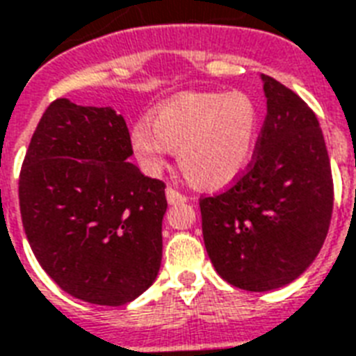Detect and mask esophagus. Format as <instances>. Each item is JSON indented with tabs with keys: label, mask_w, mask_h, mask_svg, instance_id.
<instances>
[{
	"label": "esophagus",
	"mask_w": 356,
	"mask_h": 356,
	"mask_svg": "<svg viewBox=\"0 0 356 356\" xmlns=\"http://www.w3.org/2000/svg\"><path fill=\"white\" fill-rule=\"evenodd\" d=\"M166 200L172 203V205H175V203H184L186 200H188V197L184 196V194H181L179 190L172 188V186H168V188H166Z\"/></svg>",
	"instance_id": "34e87169"
}]
</instances>
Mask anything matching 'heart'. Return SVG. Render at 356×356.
Segmentation results:
<instances>
[{"label":"heart","mask_w":356,"mask_h":356,"mask_svg":"<svg viewBox=\"0 0 356 356\" xmlns=\"http://www.w3.org/2000/svg\"><path fill=\"white\" fill-rule=\"evenodd\" d=\"M257 140V108L246 93L188 91L156 106L130 130L136 159L159 173L172 149L202 188H222L243 175Z\"/></svg>","instance_id":"obj_1"}]
</instances>
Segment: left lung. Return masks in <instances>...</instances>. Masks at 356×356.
Here are the masks:
<instances>
[{
	"instance_id": "left-lung-1",
	"label": "left lung",
	"mask_w": 356,
	"mask_h": 356,
	"mask_svg": "<svg viewBox=\"0 0 356 356\" xmlns=\"http://www.w3.org/2000/svg\"><path fill=\"white\" fill-rule=\"evenodd\" d=\"M267 118L246 172L222 194L200 197L205 248L216 273L246 291L291 284L329 233L334 184L316 113L261 74Z\"/></svg>"
}]
</instances>
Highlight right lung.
I'll use <instances>...</instances> for the list:
<instances>
[{"mask_svg":"<svg viewBox=\"0 0 356 356\" xmlns=\"http://www.w3.org/2000/svg\"><path fill=\"white\" fill-rule=\"evenodd\" d=\"M123 115L54 100L20 170L24 232L46 275L72 297L121 306L159 275L166 184L134 164Z\"/></svg>","mask_w":356,"mask_h":356,"instance_id":"1","label":"right lung"}]
</instances>
